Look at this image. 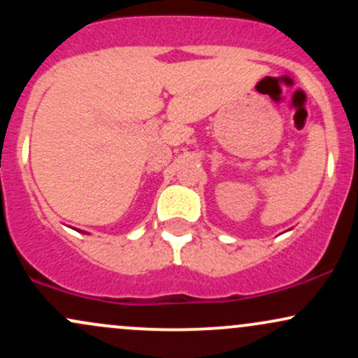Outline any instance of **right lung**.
Segmentation results:
<instances>
[{"label":"right lung","instance_id":"1","mask_svg":"<svg viewBox=\"0 0 358 358\" xmlns=\"http://www.w3.org/2000/svg\"><path fill=\"white\" fill-rule=\"evenodd\" d=\"M76 231H79V229H76ZM80 232V231H79ZM82 234H87V232H82Z\"/></svg>","mask_w":358,"mask_h":358}]
</instances>
